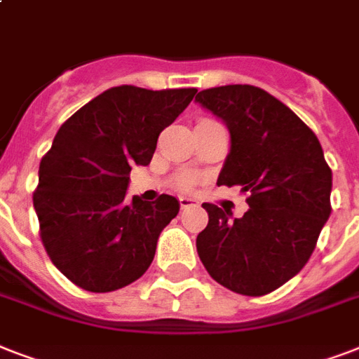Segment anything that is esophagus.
<instances>
[{
	"label": "esophagus",
	"instance_id": "obj_1",
	"mask_svg": "<svg viewBox=\"0 0 359 359\" xmlns=\"http://www.w3.org/2000/svg\"><path fill=\"white\" fill-rule=\"evenodd\" d=\"M179 201H180V208H182V210H186V208L196 207V205H199V201H197V199H194V197H186V196L180 197Z\"/></svg>",
	"mask_w": 359,
	"mask_h": 359
}]
</instances>
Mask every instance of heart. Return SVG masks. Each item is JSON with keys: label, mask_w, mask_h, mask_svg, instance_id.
Instances as JSON below:
<instances>
[{"label": "heart", "mask_w": 359, "mask_h": 359, "mask_svg": "<svg viewBox=\"0 0 359 359\" xmlns=\"http://www.w3.org/2000/svg\"><path fill=\"white\" fill-rule=\"evenodd\" d=\"M177 186H179V188H182V190H188V188H191V186H194V179H191V177H182V179H179Z\"/></svg>", "instance_id": "b5f03b06"}]
</instances>
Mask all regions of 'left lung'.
I'll return each instance as SVG.
<instances>
[{
    "mask_svg": "<svg viewBox=\"0 0 359 359\" xmlns=\"http://www.w3.org/2000/svg\"><path fill=\"white\" fill-rule=\"evenodd\" d=\"M196 102L229 128L218 186H240L250 205L233 218L203 203L208 225L196 240L199 259L233 292L268 294L309 261L332 212V169L313 130L259 87H212Z\"/></svg>",
    "mask_w": 359,
    "mask_h": 359,
    "instance_id": "obj_1",
    "label": "left lung"
}]
</instances>
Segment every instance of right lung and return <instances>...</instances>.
I'll list each match as a JSON object with an SVG mask.
<instances>
[{"instance_id": "obj_1", "label": "right lung", "mask_w": 359, "mask_h": 359, "mask_svg": "<svg viewBox=\"0 0 359 359\" xmlns=\"http://www.w3.org/2000/svg\"><path fill=\"white\" fill-rule=\"evenodd\" d=\"M197 89L111 87L80 108L41 160L33 207L41 238L61 273L91 292H111L151 266L177 197L126 199L132 165H149L158 135Z\"/></svg>"}]
</instances>
